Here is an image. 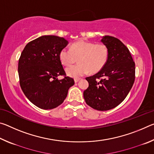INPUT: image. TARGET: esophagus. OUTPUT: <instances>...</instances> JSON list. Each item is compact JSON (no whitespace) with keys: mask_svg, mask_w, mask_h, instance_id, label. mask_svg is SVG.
Listing matches in <instances>:
<instances>
[{"mask_svg":"<svg viewBox=\"0 0 154 154\" xmlns=\"http://www.w3.org/2000/svg\"><path fill=\"white\" fill-rule=\"evenodd\" d=\"M80 79H81L80 78H75V83H77Z\"/></svg>","mask_w":154,"mask_h":154,"instance_id":"obj_1","label":"esophagus"}]
</instances>
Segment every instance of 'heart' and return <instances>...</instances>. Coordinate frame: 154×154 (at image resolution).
Wrapping results in <instances>:
<instances>
[{"label": "heart", "instance_id": "obj_1", "mask_svg": "<svg viewBox=\"0 0 154 154\" xmlns=\"http://www.w3.org/2000/svg\"><path fill=\"white\" fill-rule=\"evenodd\" d=\"M107 47L103 43H95L85 40L73 43L71 49L64 48L60 51L59 57L65 66H71L78 60L79 63L66 69L67 74L78 77L88 72L96 73L105 66L108 60Z\"/></svg>", "mask_w": 154, "mask_h": 154}]
</instances>
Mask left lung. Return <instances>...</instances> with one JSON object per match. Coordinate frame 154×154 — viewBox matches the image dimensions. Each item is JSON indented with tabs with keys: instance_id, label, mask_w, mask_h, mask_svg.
Instances as JSON below:
<instances>
[{
	"instance_id": "8db88e82",
	"label": "left lung",
	"mask_w": 154,
	"mask_h": 154,
	"mask_svg": "<svg viewBox=\"0 0 154 154\" xmlns=\"http://www.w3.org/2000/svg\"><path fill=\"white\" fill-rule=\"evenodd\" d=\"M109 50L106 64L97 73L85 78L89 86L83 92L85 103L98 111L115 108L123 101L133 85L135 64L128 49L118 38L101 39Z\"/></svg>"
}]
</instances>
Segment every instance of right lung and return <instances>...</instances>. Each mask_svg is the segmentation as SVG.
I'll return each instance as SVG.
<instances>
[{
    "instance_id": "obj_1",
    "label": "right lung",
    "mask_w": 154,
    "mask_h": 154,
    "mask_svg": "<svg viewBox=\"0 0 154 154\" xmlns=\"http://www.w3.org/2000/svg\"><path fill=\"white\" fill-rule=\"evenodd\" d=\"M68 45L63 37L40 36L28 43L18 62L20 84L31 103L42 109L58 106L66 98L74 79L66 76L59 54ZM64 76L59 80L57 77Z\"/></svg>"
}]
</instances>
